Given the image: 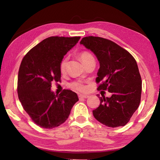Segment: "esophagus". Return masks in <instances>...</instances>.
<instances>
[{"label":"esophagus","mask_w":160,"mask_h":160,"mask_svg":"<svg viewBox=\"0 0 160 160\" xmlns=\"http://www.w3.org/2000/svg\"><path fill=\"white\" fill-rule=\"evenodd\" d=\"M78 97H79L80 99H87L88 98L89 96L87 95V94H79V95H78Z\"/></svg>","instance_id":"esophagus-1"}]
</instances>
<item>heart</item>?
Segmentation results:
<instances>
[{
    "instance_id": "1",
    "label": "heart",
    "mask_w": 160,
    "mask_h": 160,
    "mask_svg": "<svg viewBox=\"0 0 160 160\" xmlns=\"http://www.w3.org/2000/svg\"><path fill=\"white\" fill-rule=\"evenodd\" d=\"M78 57H79L81 61H82L84 64H85L87 62H88L90 59L94 58L92 55L89 51H83L80 52L78 53ZM68 63V58L67 57H65L61 60L60 65H59V69H60L61 73H64V72L66 71ZM69 86L72 89V90L78 92H83L85 90V85H84L83 82L80 80L73 81V82L70 83Z\"/></svg>"
}]
</instances>
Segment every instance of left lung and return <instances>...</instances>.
<instances>
[{
  "label": "left lung",
  "mask_w": 160,
  "mask_h": 160,
  "mask_svg": "<svg viewBox=\"0 0 160 160\" xmlns=\"http://www.w3.org/2000/svg\"><path fill=\"white\" fill-rule=\"evenodd\" d=\"M80 44L92 51L99 61L97 90L112 94L99 97V106L92 111L94 117L112 128L125 126L141 99L142 80L136 61L128 51L104 38L85 37Z\"/></svg>",
  "instance_id": "obj_1"
}]
</instances>
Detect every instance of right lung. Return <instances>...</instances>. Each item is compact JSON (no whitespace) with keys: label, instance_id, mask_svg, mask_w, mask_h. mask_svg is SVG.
<instances>
[{"label":"right lung","instance_id":"obj_1","mask_svg":"<svg viewBox=\"0 0 160 160\" xmlns=\"http://www.w3.org/2000/svg\"><path fill=\"white\" fill-rule=\"evenodd\" d=\"M80 39V37H48L22 58L18 71V97L23 109L39 127L51 129L61 125L78 101L74 92L63 90L55 94L51 88L53 82L61 81L59 65Z\"/></svg>","mask_w":160,"mask_h":160}]
</instances>
